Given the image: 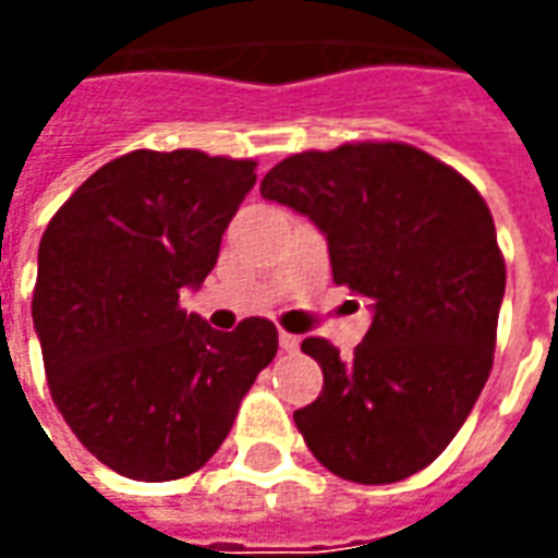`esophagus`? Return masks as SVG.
Returning a JSON list of instances; mask_svg holds the SVG:
<instances>
[{
	"label": "esophagus",
	"mask_w": 558,
	"mask_h": 558,
	"mask_svg": "<svg viewBox=\"0 0 558 558\" xmlns=\"http://www.w3.org/2000/svg\"><path fill=\"white\" fill-rule=\"evenodd\" d=\"M299 343H302V340L295 338V335H290V331H280V350L283 352H295L299 350Z\"/></svg>",
	"instance_id": "esophagus-1"
}]
</instances>
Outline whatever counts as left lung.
<instances>
[{
  "mask_svg": "<svg viewBox=\"0 0 558 558\" xmlns=\"http://www.w3.org/2000/svg\"><path fill=\"white\" fill-rule=\"evenodd\" d=\"M259 194L326 235L335 283L374 314L352 355L304 340L323 391L295 410V427L340 478H410L442 454L490 376L505 295L490 208L460 172L407 143L292 155Z\"/></svg>",
  "mask_w": 558,
  "mask_h": 558,
  "instance_id": "1",
  "label": "left lung"
}]
</instances>
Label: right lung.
<instances>
[{"mask_svg": "<svg viewBox=\"0 0 558 558\" xmlns=\"http://www.w3.org/2000/svg\"><path fill=\"white\" fill-rule=\"evenodd\" d=\"M254 167L140 148L92 172L44 230L32 323L50 395L80 442L125 478L196 472L278 352L268 319L215 331L179 307L218 263Z\"/></svg>", "mask_w": 558, "mask_h": 558, "instance_id": "add662e5", "label": "right lung"}]
</instances>
